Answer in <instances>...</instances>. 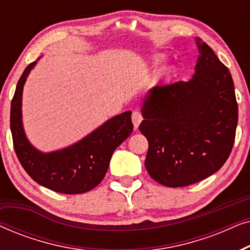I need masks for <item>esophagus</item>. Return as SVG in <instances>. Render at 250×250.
Here are the masks:
<instances>
[{"instance_id": "1", "label": "esophagus", "mask_w": 250, "mask_h": 250, "mask_svg": "<svg viewBox=\"0 0 250 250\" xmlns=\"http://www.w3.org/2000/svg\"><path fill=\"white\" fill-rule=\"evenodd\" d=\"M142 119H143V117H142L141 112L138 111V110L133 111V114H132V122H133V125H134L135 128L139 127L140 123L142 122Z\"/></svg>"}]
</instances>
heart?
Returning <instances> with one entry per match:
<instances>
[{
    "mask_svg": "<svg viewBox=\"0 0 250 250\" xmlns=\"http://www.w3.org/2000/svg\"><path fill=\"white\" fill-rule=\"evenodd\" d=\"M160 61H162V60H160V59H158V60H156V61H155V63H158V62H160Z\"/></svg>",
    "mask_w": 250,
    "mask_h": 250,
    "instance_id": "b5f03b06",
    "label": "heart"
}]
</instances>
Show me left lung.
Instances as JSON below:
<instances>
[{"label": "left lung", "instance_id": "obj_1", "mask_svg": "<svg viewBox=\"0 0 250 250\" xmlns=\"http://www.w3.org/2000/svg\"><path fill=\"white\" fill-rule=\"evenodd\" d=\"M199 58L188 82L156 85L143 100L140 132L149 143L146 168L156 182L187 187L216 173L230 156L238 104L230 71L196 39Z\"/></svg>", "mask_w": 250, "mask_h": 250}]
</instances>
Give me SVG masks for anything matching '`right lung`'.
<instances>
[{
  "label": "right lung",
  "instance_id": "right-lung-1",
  "mask_svg": "<svg viewBox=\"0 0 250 250\" xmlns=\"http://www.w3.org/2000/svg\"><path fill=\"white\" fill-rule=\"evenodd\" d=\"M37 60L23 70L11 101L10 127L17 157L27 174L41 186L66 194L87 192L104 180L115 149L131 135L132 111L108 119L69 146L51 152L40 151L27 139L21 112L23 85Z\"/></svg>",
  "mask_w": 250,
  "mask_h": 250
}]
</instances>
